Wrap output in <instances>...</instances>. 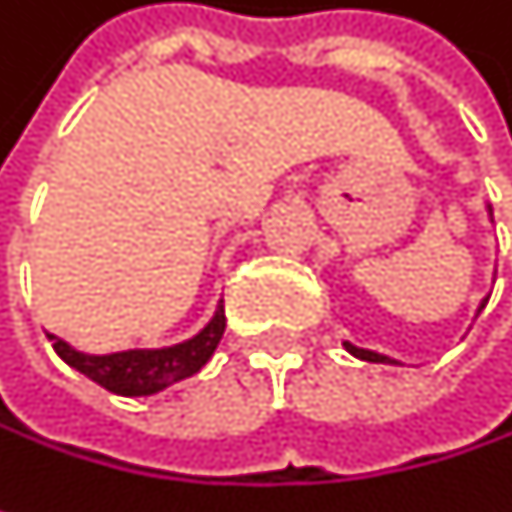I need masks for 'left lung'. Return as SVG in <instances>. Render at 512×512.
<instances>
[{
	"label": "left lung",
	"mask_w": 512,
	"mask_h": 512,
	"mask_svg": "<svg viewBox=\"0 0 512 512\" xmlns=\"http://www.w3.org/2000/svg\"><path fill=\"white\" fill-rule=\"evenodd\" d=\"M486 210H489V219H492V207H486ZM486 302H489V296H486V299L480 302L477 314H480V311L486 308ZM344 347H347V353H350V356L361 358V361H373V364H397L394 358L379 356V353H373V350H361V347H356V344H350V341H344Z\"/></svg>",
	"instance_id": "1"
}]
</instances>
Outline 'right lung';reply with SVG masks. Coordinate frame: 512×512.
<instances>
[{
    "instance_id": "1",
    "label": "right lung",
    "mask_w": 512,
    "mask_h": 512,
    "mask_svg": "<svg viewBox=\"0 0 512 512\" xmlns=\"http://www.w3.org/2000/svg\"><path fill=\"white\" fill-rule=\"evenodd\" d=\"M222 335H225V305L219 302L213 320L198 335L174 347H162V350H124V353H109V356H88V353L73 350L67 341L55 335H47V338L52 341V350L70 367H76L79 373H85L106 391L124 394V397H145V394H156L168 388L171 382H180L198 373L216 353Z\"/></svg>"
}]
</instances>
